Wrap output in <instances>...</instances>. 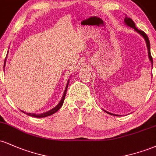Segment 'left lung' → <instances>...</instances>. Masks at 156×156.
Here are the masks:
<instances>
[{
    "mask_svg": "<svg viewBox=\"0 0 156 156\" xmlns=\"http://www.w3.org/2000/svg\"><path fill=\"white\" fill-rule=\"evenodd\" d=\"M124 22L125 23V25H127L128 26L130 27V28H133L134 30H135L137 32V33H139V34H140L141 37H143V38L144 39V40H145L146 42V44H147V51H148V56H149V58H150V61L152 63V67H153V58H152L151 56V53H150V41H149V39H148V37L147 35L145 33H144V31H141V30H139L138 28L136 27L135 26V23L133 20H132L131 19L129 18V17H125V20H124ZM105 112H106L107 114H112V115H114V116H118L117 114H112V113L110 112H106V111L103 110Z\"/></svg>",
    "mask_w": 156,
    "mask_h": 156,
    "instance_id": "1",
    "label": "left lung"
}]
</instances>
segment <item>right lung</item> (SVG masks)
<instances>
[{"instance_id":"add662e5","label":"right lung","mask_w":156,"mask_h":156,"mask_svg":"<svg viewBox=\"0 0 156 156\" xmlns=\"http://www.w3.org/2000/svg\"><path fill=\"white\" fill-rule=\"evenodd\" d=\"M6 58H5V62H4V67H5V64H6ZM68 84H69V80H68V81H67V86H66L65 90H64V94H63V96H62V100H61L59 103H58V104L56 106H55L53 108H52L51 110L48 111V112H47L42 113V114H32V113H26V112H23V111H21V112L24 113V114H26L27 115H28V116H31V117H38V118H40V117H48V116L52 115V114H54V113L56 112L57 111L59 110L61 107H62V105H63L64 101V98H65V96H66V93H67V87H68Z\"/></svg>"}]
</instances>
